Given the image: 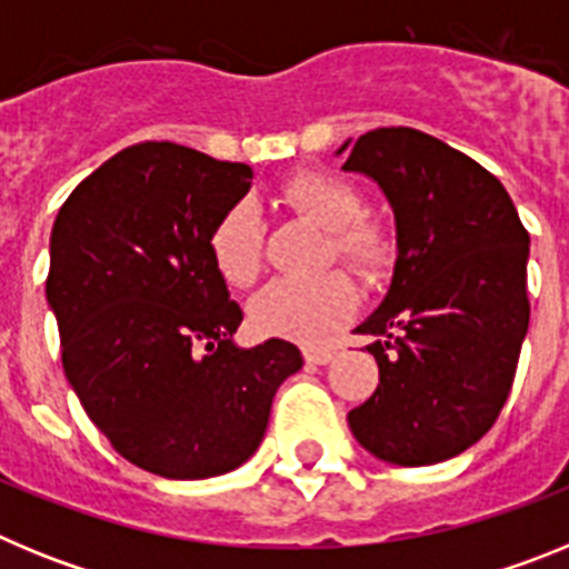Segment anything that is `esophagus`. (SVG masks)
<instances>
[{"label":"esophagus","instance_id":"34e87169","mask_svg":"<svg viewBox=\"0 0 569 569\" xmlns=\"http://www.w3.org/2000/svg\"><path fill=\"white\" fill-rule=\"evenodd\" d=\"M301 353H305V361H310V365H328V361H333L336 347L308 345V347H301Z\"/></svg>","mask_w":569,"mask_h":569}]
</instances>
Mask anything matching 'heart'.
Here are the masks:
<instances>
[{
  "label": "heart",
  "instance_id": "heart-1",
  "mask_svg": "<svg viewBox=\"0 0 569 569\" xmlns=\"http://www.w3.org/2000/svg\"><path fill=\"white\" fill-rule=\"evenodd\" d=\"M281 202L316 228L328 230L325 264L341 261L361 281L376 284L390 273L393 233L365 213L361 193L328 170H301L281 184ZM261 222L250 204H233L219 216L208 239L210 259L228 284L248 288L261 273ZM353 281L345 273H321L308 281H273L250 301V321L264 336L316 339L356 310Z\"/></svg>",
  "mask_w": 569,
  "mask_h": 569
}]
</instances>
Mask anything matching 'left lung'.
Segmentation results:
<instances>
[{
	"mask_svg": "<svg viewBox=\"0 0 569 569\" xmlns=\"http://www.w3.org/2000/svg\"><path fill=\"white\" fill-rule=\"evenodd\" d=\"M341 168L379 182L399 244L381 308L356 328L376 336L379 387L347 413L350 430L390 465L453 459L510 396L530 325V233L490 170L421 130H370Z\"/></svg>",
	"mask_w": 569,
	"mask_h": 569,
	"instance_id": "8db88e82",
	"label": "left lung"
}]
</instances>
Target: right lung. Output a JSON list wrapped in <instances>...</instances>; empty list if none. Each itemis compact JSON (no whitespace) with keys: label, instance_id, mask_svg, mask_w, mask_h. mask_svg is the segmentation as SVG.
Returning <instances> with one entry per match:
<instances>
[{"label":"right lung","instance_id":"add662e5","mask_svg":"<svg viewBox=\"0 0 569 569\" xmlns=\"http://www.w3.org/2000/svg\"><path fill=\"white\" fill-rule=\"evenodd\" d=\"M253 170L176 142L124 148L59 208L48 305L62 367L113 450L164 479H210L256 453L299 347L233 345L241 308L208 239Z\"/></svg>","mask_w":569,"mask_h":569}]
</instances>
